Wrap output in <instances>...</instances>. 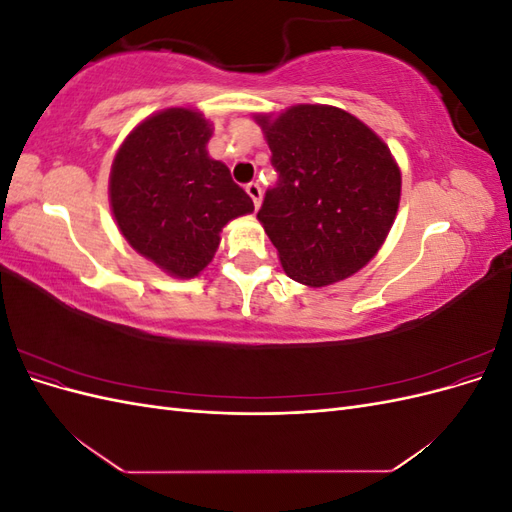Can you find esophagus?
Wrapping results in <instances>:
<instances>
[{
  "label": "esophagus",
  "instance_id": "obj_1",
  "mask_svg": "<svg viewBox=\"0 0 512 512\" xmlns=\"http://www.w3.org/2000/svg\"><path fill=\"white\" fill-rule=\"evenodd\" d=\"M245 192L252 196V200H254V207L258 209L260 207V203H262V188H260V183L258 181H250L245 185Z\"/></svg>",
  "mask_w": 512,
  "mask_h": 512
}]
</instances>
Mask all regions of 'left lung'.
Masks as SVG:
<instances>
[{"label": "left lung", "instance_id": "left-lung-1", "mask_svg": "<svg viewBox=\"0 0 512 512\" xmlns=\"http://www.w3.org/2000/svg\"><path fill=\"white\" fill-rule=\"evenodd\" d=\"M256 119L277 173L258 220L284 271L305 286L346 280L376 256L395 220L401 175L389 147L335 106Z\"/></svg>", "mask_w": 512, "mask_h": 512}]
</instances>
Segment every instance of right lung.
I'll return each mask as SVG.
<instances>
[{
    "mask_svg": "<svg viewBox=\"0 0 512 512\" xmlns=\"http://www.w3.org/2000/svg\"><path fill=\"white\" fill-rule=\"evenodd\" d=\"M209 121L188 108L145 119L121 145L111 170V207L121 235L138 254L177 277L203 271L220 230L254 203L211 160Z\"/></svg>",
    "mask_w": 512,
    "mask_h": 512,
    "instance_id": "obj_1",
    "label": "right lung"
}]
</instances>
